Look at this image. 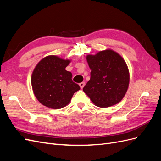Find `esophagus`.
Returning <instances> with one entry per match:
<instances>
[{
	"mask_svg": "<svg viewBox=\"0 0 161 161\" xmlns=\"http://www.w3.org/2000/svg\"><path fill=\"white\" fill-rule=\"evenodd\" d=\"M85 85V82H80V83H79V86L80 87V89L83 88Z\"/></svg>",
	"mask_w": 161,
	"mask_h": 161,
	"instance_id": "obj_1",
	"label": "esophagus"
}]
</instances>
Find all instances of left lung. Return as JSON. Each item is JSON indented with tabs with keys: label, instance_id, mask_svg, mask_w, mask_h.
Returning <instances> with one entry per match:
<instances>
[{
	"label": "left lung",
	"instance_id": "8db88e82",
	"mask_svg": "<svg viewBox=\"0 0 161 161\" xmlns=\"http://www.w3.org/2000/svg\"><path fill=\"white\" fill-rule=\"evenodd\" d=\"M86 60L91 70V78L83 91L100 108L118 103L124 98L130 81L124 60L118 53L107 50L88 55Z\"/></svg>",
	"mask_w": 161,
	"mask_h": 161
}]
</instances>
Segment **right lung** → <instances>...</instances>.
<instances>
[{
	"mask_svg": "<svg viewBox=\"0 0 161 161\" xmlns=\"http://www.w3.org/2000/svg\"><path fill=\"white\" fill-rule=\"evenodd\" d=\"M70 60L56 56L42 59L34 69L31 85L40 103L52 109H60L69 103L79 85L72 80V73L65 70Z\"/></svg>",
	"mask_w": 161,
	"mask_h": 161,
	"instance_id": "right-lung-1",
	"label": "right lung"
}]
</instances>
